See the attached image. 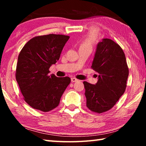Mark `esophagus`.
<instances>
[{
	"instance_id": "esophagus-1",
	"label": "esophagus",
	"mask_w": 146,
	"mask_h": 146,
	"mask_svg": "<svg viewBox=\"0 0 146 146\" xmlns=\"http://www.w3.org/2000/svg\"><path fill=\"white\" fill-rule=\"evenodd\" d=\"M71 82H76V81H78V79H76V78H71Z\"/></svg>"
}]
</instances>
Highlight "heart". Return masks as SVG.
Segmentation results:
<instances>
[{"instance_id":"heart-1","label":"heart","mask_w":146,"mask_h":146,"mask_svg":"<svg viewBox=\"0 0 146 146\" xmlns=\"http://www.w3.org/2000/svg\"><path fill=\"white\" fill-rule=\"evenodd\" d=\"M96 40V36L94 34H90L86 37L82 43L81 44L80 47L82 48H87L90 49H92V47L93 46L94 43Z\"/></svg>"}]
</instances>
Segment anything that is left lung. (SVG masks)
I'll return each mask as SVG.
<instances>
[{"label":"left lung","mask_w":146,"mask_h":146,"mask_svg":"<svg viewBox=\"0 0 146 146\" xmlns=\"http://www.w3.org/2000/svg\"><path fill=\"white\" fill-rule=\"evenodd\" d=\"M91 68L98 73V80L95 85L83 82L86 106L102 113L111 110L125 92L129 68L122 49L110 38L97 44Z\"/></svg>","instance_id":"8db88e82"}]
</instances>
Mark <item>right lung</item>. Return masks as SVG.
Listing matches in <instances>:
<instances>
[{
    "mask_svg": "<svg viewBox=\"0 0 146 146\" xmlns=\"http://www.w3.org/2000/svg\"><path fill=\"white\" fill-rule=\"evenodd\" d=\"M70 36L49 34L35 36L22 49L15 77L24 100L35 110L48 112L57 107L71 82L68 76L49 75V69L59 60Z\"/></svg>",
    "mask_w": 146,
    "mask_h": 146,
    "instance_id": "right-lung-1",
    "label": "right lung"
}]
</instances>
